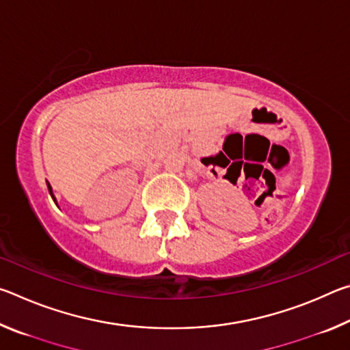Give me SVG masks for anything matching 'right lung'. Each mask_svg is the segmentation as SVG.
I'll list each match as a JSON object with an SVG mask.
<instances>
[{
    "label": "right lung",
    "instance_id": "obj_1",
    "mask_svg": "<svg viewBox=\"0 0 350 350\" xmlns=\"http://www.w3.org/2000/svg\"><path fill=\"white\" fill-rule=\"evenodd\" d=\"M47 187H49V193H51V196H52V199H54V200H55V198H54V194H52V188H51V185H47Z\"/></svg>",
    "mask_w": 350,
    "mask_h": 350
}]
</instances>
